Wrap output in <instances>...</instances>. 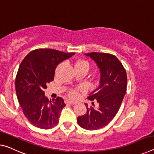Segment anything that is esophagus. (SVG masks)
<instances>
[{
  "label": "esophagus",
  "instance_id": "obj_1",
  "mask_svg": "<svg viewBox=\"0 0 154 154\" xmlns=\"http://www.w3.org/2000/svg\"><path fill=\"white\" fill-rule=\"evenodd\" d=\"M66 103H68V104H70V105H74V104L76 103V102L72 101H70V100H66Z\"/></svg>",
  "mask_w": 154,
  "mask_h": 154
}]
</instances>
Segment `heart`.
I'll return each instance as SVG.
<instances>
[{"instance_id":"1","label":"heart","mask_w":154,"mask_h":154,"mask_svg":"<svg viewBox=\"0 0 154 154\" xmlns=\"http://www.w3.org/2000/svg\"><path fill=\"white\" fill-rule=\"evenodd\" d=\"M75 67L76 66H85L88 68L89 69V64L86 61L84 60H79L75 63ZM69 96L70 98L72 99H75L78 97V92L77 90H71L69 92Z\"/></svg>"}]
</instances>
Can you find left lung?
Segmentation results:
<instances>
[{"label":"left lung","instance_id":"obj_1","mask_svg":"<svg viewBox=\"0 0 154 154\" xmlns=\"http://www.w3.org/2000/svg\"><path fill=\"white\" fill-rule=\"evenodd\" d=\"M92 58L100 69L99 84L88 97L97 100L99 108H87L86 114L78 116L77 123L82 128L96 130L104 128L118 112L127 90L126 70L116 56L109 53L92 52L85 54Z\"/></svg>","mask_w":154,"mask_h":154}]
</instances>
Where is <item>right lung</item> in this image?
Instances as JSON below:
<instances>
[{
  "label": "right lung",
  "mask_w": 154,
  "mask_h": 154,
  "mask_svg": "<svg viewBox=\"0 0 154 154\" xmlns=\"http://www.w3.org/2000/svg\"><path fill=\"white\" fill-rule=\"evenodd\" d=\"M75 54L38 48L31 51L21 62L16 77L17 98L24 116L34 126L48 130L59 122L60 112L66 106L64 99L58 97L49 101L44 90L54 80L57 66Z\"/></svg>",
  "instance_id": "1"
}]
</instances>
